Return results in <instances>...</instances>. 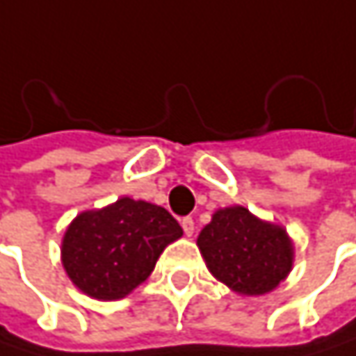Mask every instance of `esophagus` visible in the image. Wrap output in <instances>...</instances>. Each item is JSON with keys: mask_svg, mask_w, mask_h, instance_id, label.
<instances>
[{"mask_svg": "<svg viewBox=\"0 0 356 356\" xmlns=\"http://www.w3.org/2000/svg\"><path fill=\"white\" fill-rule=\"evenodd\" d=\"M181 227H183V233H185L187 237H191V235H193L195 225H193V218H191V216H185V218L181 220Z\"/></svg>", "mask_w": 356, "mask_h": 356, "instance_id": "obj_1", "label": "esophagus"}]
</instances>
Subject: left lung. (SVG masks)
Segmentation results:
<instances>
[{"instance_id":"8db88e82","label":"left lung","mask_w":356,"mask_h":356,"mask_svg":"<svg viewBox=\"0 0 356 356\" xmlns=\"http://www.w3.org/2000/svg\"><path fill=\"white\" fill-rule=\"evenodd\" d=\"M208 270L239 295H266L293 270L295 248L280 225L243 206L220 208L197 237Z\"/></svg>"}]
</instances>
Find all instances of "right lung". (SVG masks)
I'll use <instances>...</instances> for the list:
<instances>
[{
  "label": "right lung",
  "mask_w": 356,
  "mask_h": 356,
  "mask_svg": "<svg viewBox=\"0 0 356 356\" xmlns=\"http://www.w3.org/2000/svg\"><path fill=\"white\" fill-rule=\"evenodd\" d=\"M181 235L183 229L165 208L119 197L72 220L61 241V264L84 295L115 301L142 284Z\"/></svg>",
  "instance_id": "obj_1"
}]
</instances>
